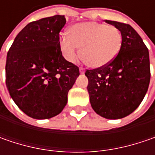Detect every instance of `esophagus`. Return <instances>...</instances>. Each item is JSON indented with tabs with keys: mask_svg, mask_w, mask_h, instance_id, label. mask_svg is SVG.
<instances>
[{
	"mask_svg": "<svg viewBox=\"0 0 155 155\" xmlns=\"http://www.w3.org/2000/svg\"><path fill=\"white\" fill-rule=\"evenodd\" d=\"M79 72H80L81 74H84V73L85 72V71H84V69L81 67V68H79Z\"/></svg>",
	"mask_w": 155,
	"mask_h": 155,
	"instance_id": "obj_1",
	"label": "esophagus"
}]
</instances>
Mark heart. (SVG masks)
<instances>
[{
	"instance_id": "obj_1",
	"label": "heart",
	"mask_w": 155,
	"mask_h": 155,
	"mask_svg": "<svg viewBox=\"0 0 155 155\" xmlns=\"http://www.w3.org/2000/svg\"><path fill=\"white\" fill-rule=\"evenodd\" d=\"M122 33L115 26L96 21L77 23L69 28V36L59 39L63 56L74 63L80 55L93 68H101L111 63L121 50Z\"/></svg>"
}]
</instances>
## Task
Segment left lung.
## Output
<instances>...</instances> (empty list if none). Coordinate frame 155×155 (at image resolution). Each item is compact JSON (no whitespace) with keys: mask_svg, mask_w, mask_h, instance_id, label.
Segmentation results:
<instances>
[{"mask_svg":"<svg viewBox=\"0 0 155 155\" xmlns=\"http://www.w3.org/2000/svg\"><path fill=\"white\" fill-rule=\"evenodd\" d=\"M105 22L122 33L121 50L105 65L87 70V90L94 111L106 119H121L138 108L150 82L148 49L130 25L113 21Z\"/></svg>","mask_w":155,"mask_h":155,"instance_id":"left-lung-1","label":"left lung"}]
</instances>
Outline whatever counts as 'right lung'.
Segmentation results:
<instances>
[{
	"instance_id": "1",
	"label": "right lung",
	"mask_w": 155,
	"mask_h": 155,
	"mask_svg": "<svg viewBox=\"0 0 155 155\" xmlns=\"http://www.w3.org/2000/svg\"><path fill=\"white\" fill-rule=\"evenodd\" d=\"M66 23L54 15L27 24L7 55L6 84L16 105L34 119L58 115L79 76V69L62 55L59 33Z\"/></svg>"
}]
</instances>
